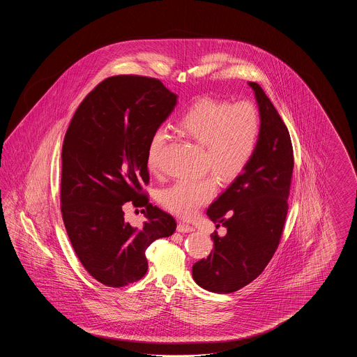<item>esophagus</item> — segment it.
<instances>
[{
    "mask_svg": "<svg viewBox=\"0 0 357 357\" xmlns=\"http://www.w3.org/2000/svg\"><path fill=\"white\" fill-rule=\"evenodd\" d=\"M176 230H178L179 233H191V231H194L195 229H194L192 226H190V225L183 223V222H179L178 226H176Z\"/></svg>",
    "mask_w": 357,
    "mask_h": 357,
    "instance_id": "esophagus-1",
    "label": "esophagus"
}]
</instances>
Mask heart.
Listing matches in <instances>:
<instances>
[{
	"label": "heart",
	"mask_w": 357,
	"mask_h": 357,
	"mask_svg": "<svg viewBox=\"0 0 357 357\" xmlns=\"http://www.w3.org/2000/svg\"><path fill=\"white\" fill-rule=\"evenodd\" d=\"M259 115L255 105L201 100L179 121L181 131L204 149V165L223 182L233 181L248 163L259 136ZM167 140L163 128L153 131L147 146V169L159 170V156ZM211 178L181 179L159 192V202L181 218H191L215 194Z\"/></svg>",
	"instance_id": "heart-1"
}]
</instances>
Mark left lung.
<instances>
[{
  "label": "left lung",
  "mask_w": 357,
  "mask_h": 357,
  "mask_svg": "<svg viewBox=\"0 0 357 357\" xmlns=\"http://www.w3.org/2000/svg\"><path fill=\"white\" fill-rule=\"evenodd\" d=\"M259 112L255 153L208 206L207 217L226 227L211 234L214 250L192 265L194 281L208 291L231 293L255 280L280 243L288 214L293 149L285 123L257 83L249 82Z\"/></svg>",
  "instance_id": "left-lung-1"
}]
</instances>
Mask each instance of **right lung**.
<instances>
[{
	"label": "right lung",
	"instance_id": "right-lung-1",
	"mask_svg": "<svg viewBox=\"0 0 357 357\" xmlns=\"http://www.w3.org/2000/svg\"><path fill=\"white\" fill-rule=\"evenodd\" d=\"M178 95L142 76L108 77L86 95L70 120L61 153V214L85 271L111 288L140 280L149 269L146 249L170 237L175 220L140 194L150 181V137L174 111ZM144 206L135 228L122 204Z\"/></svg>",
	"mask_w": 357,
	"mask_h": 357
}]
</instances>
